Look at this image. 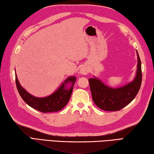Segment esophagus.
Masks as SVG:
<instances>
[{
  "instance_id": "34e87169",
  "label": "esophagus",
  "mask_w": 154,
  "mask_h": 154,
  "mask_svg": "<svg viewBox=\"0 0 154 154\" xmlns=\"http://www.w3.org/2000/svg\"><path fill=\"white\" fill-rule=\"evenodd\" d=\"M80 73L82 75H87L88 73H89V69H88V67L87 66L83 65V66L80 67Z\"/></svg>"
}]
</instances>
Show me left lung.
I'll use <instances>...</instances> for the list:
<instances>
[{"label": "left lung", "mask_w": 154, "mask_h": 154, "mask_svg": "<svg viewBox=\"0 0 154 154\" xmlns=\"http://www.w3.org/2000/svg\"><path fill=\"white\" fill-rule=\"evenodd\" d=\"M137 54V69L134 80L124 86L112 88L94 76L89 79L94 102L97 107L106 111H117L129 104L134 99L142 82L141 62Z\"/></svg>", "instance_id": "8db88e82"}]
</instances>
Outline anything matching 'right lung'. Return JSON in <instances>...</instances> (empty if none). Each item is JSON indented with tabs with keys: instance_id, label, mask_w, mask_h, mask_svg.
<instances>
[{
	"instance_id": "1",
	"label": "right lung",
	"mask_w": 154,
	"mask_h": 154,
	"mask_svg": "<svg viewBox=\"0 0 154 154\" xmlns=\"http://www.w3.org/2000/svg\"><path fill=\"white\" fill-rule=\"evenodd\" d=\"M75 80V76L68 77L52 94L46 97H38L30 94L21 86L16 74L17 89L22 100L32 108L45 113L59 111L66 106L71 97ZM68 85L69 87H67Z\"/></svg>"
}]
</instances>
